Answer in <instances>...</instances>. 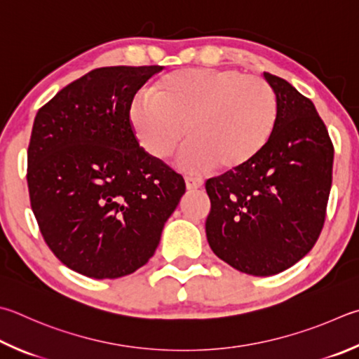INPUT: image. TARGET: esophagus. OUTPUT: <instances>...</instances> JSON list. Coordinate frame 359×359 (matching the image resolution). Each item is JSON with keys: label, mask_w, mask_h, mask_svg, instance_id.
I'll return each instance as SVG.
<instances>
[{"label": "esophagus", "mask_w": 359, "mask_h": 359, "mask_svg": "<svg viewBox=\"0 0 359 359\" xmlns=\"http://www.w3.org/2000/svg\"><path fill=\"white\" fill-rule=\"evenodd\" d=\"M185 184H187L188 190H198V188L204 187V180L199 179V177H187Z\"/></svg>", "instance_id": "34e87169"}]
</instances>
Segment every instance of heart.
Instances as JSON below:
<instances>
[{"label": "heart", "mask_w": 359, "mask_h": 359, "mask_svg": "<svg viewBox=\"0 0 359 359\" xmlns=\"http://www.w3.org/2000/svg\"><path fill=\"white\" fill-rule=\"evenodd\" d=\"M136 99L128 121L140 146L168 160L187 135L179 165L201 171L237 169L262 151L276 121L275 90L259 75L236 69H182Z\"/></svg>", "instance_id": "heart-1"}]
</instances>
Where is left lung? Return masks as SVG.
Listing matches in <instances>:
<instances>
[{"label": "left lung", "mask_w": 359, "mask_h": 359, "mask_svg": "<svg viewBox=\"0 0 359 359\" xmlns=\"http://www.w3.org/2000/svg\"><path fill=\"white\" fill-rule=\"evenodd\" d=\"M276 95L266 144L245 166L205 182L208 245L233 269L271 276L316 245L327 217L334 147L317 109L283 78L264 74Z\"/></svg>", "instance_id": "left-lung-1"}]
</instances>
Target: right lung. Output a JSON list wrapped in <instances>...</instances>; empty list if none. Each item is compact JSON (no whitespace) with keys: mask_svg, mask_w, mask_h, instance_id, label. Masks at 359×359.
<instances>
[{"mask_svg":"<svg viewBox=\"0 0 359 359\" xmlns=\"http://www.w3.org/2000/svg\"><path fill=\"white\" fill-rule=\"evenodd\" d=\"M161 66L90 70L39 109L28 146L31 208L70 270L114 279L154 256L185 180L140 147L133 97Z\"/></svg>","mask_w":359,"mask_h":359,"instance_id":"add662e5","label":"right lung"}]
</instances>
